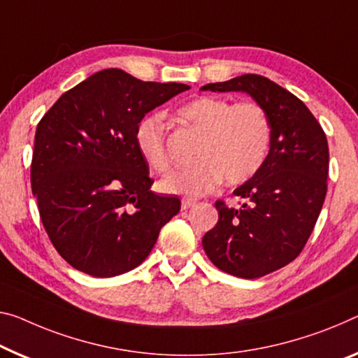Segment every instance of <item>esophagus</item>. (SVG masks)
I'll return each instance as SVG.
<instances>
[{
	"label": "esophagus",
	"instance_id": "esophagus-1",
	"mask_svg": "<svg viewBox=\"0 0 358 358\" xmlns=\"http://www.w3.org/2000/svg\"><path fill=\"white\" fill-rule=\"evenodd\" d=\"M194 205L195 200H192V198H182V200H180V208H182V210H189V208Z\"/></svg>",
	"mask_w": 358,
	"mask_h": 358
}]
</instances>
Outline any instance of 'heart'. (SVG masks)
I'll return each instance as SVG.
<instances>
[{"mask_svg": "<svg viewBox=\"0 0 358 358\" xmlns=\"http://www.w3.org/2000/svg\"><path fill=\"white\" fill-rule=\"evenodd\" d=\"M178 118L201 134L195 166L163 179L166 194L200 196L224 182L240 185L266 163L272 142V124L255 101L232 102L222 96H200L178 108ZM134 144L142 160L155 173L173 169L166 144V126L160 113L145 115L136 124Z\"/></svg>", "mask_w": 358, "mask_h": 358, "instance_id": "heart-1", "label": "heart"}]
</instances>
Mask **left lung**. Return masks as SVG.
<instances>
[{"label":"left lung","instance_id":"1","mask_svg":"<svg viewBox=\"0 0 358 358\" xmlns=\"http://www.w3.org/2000/svg\"><path fill=\"white\" fill-rule=\"evenodd\" d=\"M201 90L248 92L271 120L266 163L234 190L238 208L216 201L217 224L201 240L222 272L259 278L294 261L315 227L328 189L327 134L301 99L266 76L246 73Z\"/></svg>","mask_w":358,"mask_h":358}]
</instances>
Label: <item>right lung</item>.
<instances>
[{
    "mask_svg": "<svg viewBox=\"0 0 358 358\" xmlns=\"http://www.w3.org/2000/svg\"><path fill=\"white\" fill-rule=\"evenodd\" d=\"M187 90L107 69L64 92L40 120L31 190L49 240L76 271L99 278L133 271L179 213L178 196L150 190L134 131Z\"/></svg>",
    "mask_w": 358,
    "mask_h": 358,
    "instance_id": "add662e5",
    "label": "right lung"
}]
</instances>
